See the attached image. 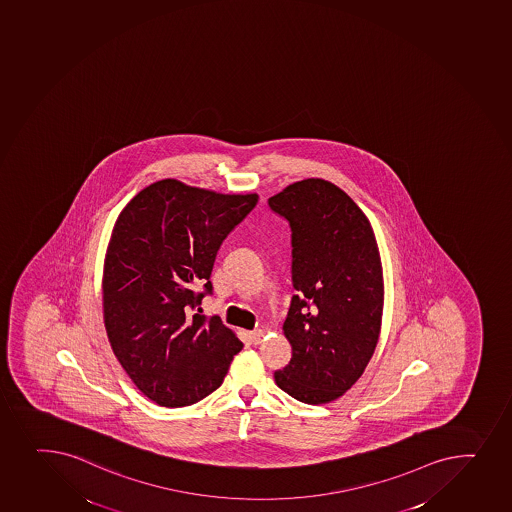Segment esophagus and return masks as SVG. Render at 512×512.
I'll use <instances>...</instances> for the list:
<instances>
[{
  "instance_id": "obj_1",
  "label": "esophagus",
  "mask_w": 512,
  "mask_h": 512,
  "mask_svg": "<svg viewBox=\"0 0 512 512\" xmlns=\"http://www.w3.org/2000/svg\"><path fill=\"white\" fill-rule=\"evenodd\" d=\"M264 337V330H254V332H251L249 334V339H251V342H253L254 345H259L261 342H263Z\"/></svg>"
}]
</instances>
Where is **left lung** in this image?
I'll list each match as a JSON object with an SVG mask.
<instances>
[{
    "label": "left lung",
    "instance_id": "8db88e82",
    "mask_svg": "<svg viewBox=\"0 0 512 512\" xmlns=\"http://www.w3.org/2000/svg\"><path fill=\"white\" fill-rule=\"evenodd\" d=\"M268 204L290 222L298 291L283 323L293 356L275 381L302 403H330L362 376L381 334L376 236L356 202L322 178L291 183Z\"/></svg>",
    "mask_w": 512,
    "mask_h": 512
}]
</instances>
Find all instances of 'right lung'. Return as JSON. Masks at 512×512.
<instances>
[{
  "label": "right lung",
  "mask_w": 512,
  "mask_h": 512,
  "mask_svg": "<svg viewBox=\"0 0 512 512\" xmlns=\"http://www.w3.org/2000/svg\"><path fill=\"white\" fill-rule=\"evenodd\" d=\"M258 194H219L165 178L126 204L104 258L109 344L136 388L167 408L216 391L243 342L219 317L194 313L212 291L222 241ZM204 285V294H197Z\"/></svg>",
  "instance_id": "1"
}]
</instances>
